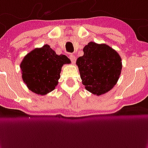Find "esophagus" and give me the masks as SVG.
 Instances as JSON below:
<instances>
[{"instance_id": "34e87169", "label": "esophagus", "mask_w": 148, "mask_h": 148, "mask_svg": "<svg viewBox=\"0 0 148 148\" xmlns=\"http://www.w3.org/2000/svg\"><path fill=\"white\" fill-rule=\"evenodd\" d=\"M69 59L71 60L72 63H75V60H76V57H75V56H74V55L70 54V55H69Z\"/></svg>"}]
</instances>
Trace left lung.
<instances>
[{
    "instance_id": "obj_1",
    "label": "left lung",
    "mask_w": 148,
    "mask_h": 148,
    "mask_svg": "<svg viewBox=\"0 0 148 148\" xmlns=\"http://www.w3.org/2000/svg\"><path fill=\"white\" fill-rule=\"evenodd\" d=\"M84 55L76 60L82 82L89 92L100 96L107 93L116 84L122 70L119 53L105 44L89 42Z\"/></svg>"
}]
</instances>
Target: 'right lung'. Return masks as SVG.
<instances>
[{
	"mask_svg": "<svg viewBox=\"0 0 148 148\" xmlns=\"http://www.w3.org/2000/svg\"><path fill=\"white\" fill-rule=\"evenodd\" d=\"M71 63L66 55H57L48 45L35 48L25 55L20 63L22 78L28 88L37 95L53 91L64 64Z\"/></svg>",
	"mask_w": 148,
	"mask_h": 148,
	"instance_id": "1",
	"label": "right lung"
}]
</instances>
